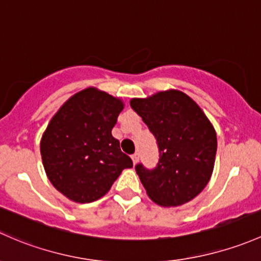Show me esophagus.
<instances>
[{"label": "esophagus", "instance_id": "1", "mask_svg": "<svg viewBox=\"0 0 261 261\" xmlns=\"http://www.w3.org/2000/svg\"><path fill=\"white\" fill-rule=\"evenodd\" d=\"M138 160H139V153L138 152H136L134 154H132V161H133L134 165H137Z\"/></svg>", "mask_w": 261, "mask_h": 261}]
</instances>
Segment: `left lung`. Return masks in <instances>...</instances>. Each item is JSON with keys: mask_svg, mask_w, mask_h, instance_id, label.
<instances>
[{"mask_svg": "<svg viewBox=\"0 0 261 261\" xmlns=\"http://www.w3.org/2000/svg\"><path fill=\"white\" fill-rule=\"evenodd\" d=\"M130 107L157 139L160 161L154 170L136 166L150 200L176 207L195 198L211 178L217 138L202 109L184 91H158L130 99Z\"/></svg>", "mask_w": 261, "mask_h": 261, "instance_id": "8db88e82", "label": "left lung"}]
</instances>
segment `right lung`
Returning a JSON list of instances; mask_svg holds the SVG:
<instances>
[{"label": "right lung", "instance_id": "obj_1", "mask_svg": "<svg viewBox=\"0 0 261 261\" xmlns=\"http://www.w3.org/2000/svg\"><path fill=\"white\" fill-rule=\"evenodd\" d=\"M120 98L98 88L70 96L51 118L40 142L45 172L59 192L77 203L103 197L133 162L112 136Z\"/></svg>", "mask_w": 261, "mask_h": 261}]
</instances>
